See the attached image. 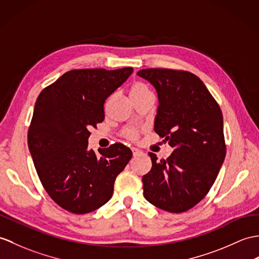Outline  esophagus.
Returning a JSON list of instances; mask_svg holds the SVG:
<instances>
[{"mask_svg":"<svg viewBox=\"0 0 259 259\" xmlns=\"http://www.w3.org/2000/svg\"><path fill=\"white\" fill-rule=\"evenodd\" d=\"M131 151H132V154H134V157H137V155H140L142 153L141 150H138L136 148H132Z\"/></svg>","mask_w":259,"mask_h":259,"instance_id":"obj_1","label":"esophagus"}]
</instances>
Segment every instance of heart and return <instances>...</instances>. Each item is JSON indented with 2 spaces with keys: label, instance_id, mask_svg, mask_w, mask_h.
<instances>
[{
  "label": "heart",
  "instance_id": "obj_1",
  "mask_svg": "<svg viewBox=\"0 0 259 259\" xmlns=\"http://www.w3.org/2000/svg\"><path fill=\"white\" fill-rule=\"evenodd\" d=\"M151 93V90L148 88L147 85H144L143 82L141 81H136L131 85L130 89H129V95L130 98L134 100L136 98H139L143 95H147ZM140 131L138 129H127L124 131V136L128 138L130 140H137L138 137H139Z\"/></svg>",
  "mask_w": 259,
  "mask_h": 259
}]
</instances>
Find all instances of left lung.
<instances>
[{
  "instance_id": "1",
  "label": "left lung",
  "mask_w": 259,
  "mask_h": 259,
  "mask_svg": "<svg viewBox=\"0 0 259 259\" xmlns=\"http://www.w3.org/2000/svg\"><path fill=\"white\" fill-rule=\"evenodd\" d=\"M137 74L157 89L154 131L173 148L166 160L149 152L152 167L142 177L143 195L166 212H185L208 193L224 162L223 115L203 81L190 71L147 68Z\"/></svg>"
}]
</instances>
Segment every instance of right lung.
I'll return each instance as SVG.
<instances>
[{
  "mask_svg": "<svg viewBox=\"0 0 259 259\" xmlns=\"http://www.w3.org/2000/svg\"><path fill=\"white\" fill-rule=\"evenodd\" d=\"M134 68L69 70L41 90L27 142L45 191L59 206L86 214L110 200L113 184L132 158L122 143L88 150L90 129L104 121L106 99Z\"/></svg>",
  "mask_w": 259,
  "mask_h": 259,
  "instance_id": "add662e5",
  "label": "right lung"
}]
</instances>
